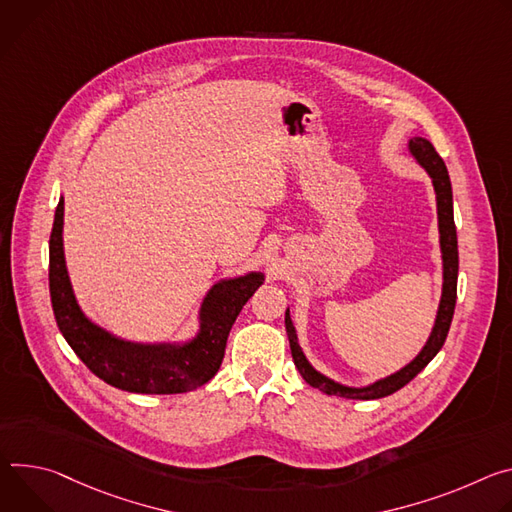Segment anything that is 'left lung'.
Returning <instances> with one entry per match:
<instances>
[{
  "label": "left lung",
  "instance_id": "obj_1",
  "mask_svg": "<svg viewBox=\"0 0 512 512\" xmlns=\"http://www.w3.org/2000/svg\"><path fill=\"white\" fill-rule=\"evenodd\" d=\"M409 152L411 156L425 168V173L431 177L435 199H437V219H439V246H441V260H443V289H441V301L435 317V325L431 329V335L423 350L411 360L405 368L394 372L386 378H380L368 386H346L339 384L325 374L317 372L309 360L305 358L299 337L295 331V325L291 321V313L287 309L285 313V327L291 344L293 362L299 370V374L309 382L313 388L323 390L325 394L335 396H346V399L356 401H370V399H382L403 388L407 382H411L441 350L445 344V337L453 319V309H456V297H458V234H456V223H453V195H451V183L447 175V166L441 160V156L435 152L433 144L425 138H413L409 140Z\"/></svg>",
  "mask_w": 512,
  "mask_h": 512
}]
</instances>
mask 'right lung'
Instances as JSON below:
<instances>
[{
    "instance_id": "obj_1",
    "label": "right lung",
    "mask_w": 512,
    "mask_h": 512,
    "mask_svg": "<svg viewBox=\"0 0 512 512\" xmlns=\"http://www.w3.org/2000/svg\"><path fill=\"white\" fill-rule=\"evenodd\" d=\"M63 219L65 199L61 197L50 234V301L56 325L81 362L103 382L138 394L189 392L209 382L221 366L236 317L264 282V274L248 272L215 282L199 309V331L189 342H128L81 311L65 264Z\"/></svg>"
}]
</instances>
